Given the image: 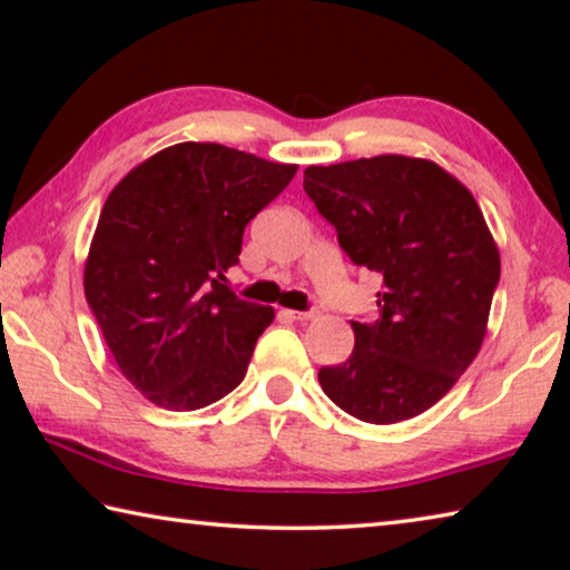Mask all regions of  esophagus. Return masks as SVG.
Returning <instances> with one entry per match:
<instances>
[{"instance_id": "esophagus-1", "label": "esophagus", "mask_w": 570, "mask_h": 570, "mask_svg": "<svg viewBox=\"0 0 570 570\" xmlns=\"http://www.w3.org/2000/svg\"><path fill=\"white\" fill-rule=\"evenodd\" d=\"M288 320H296V322H306V320H314V312L308 308V312H294V308H286L284 312Z\"/></svg>"}]
</instances>
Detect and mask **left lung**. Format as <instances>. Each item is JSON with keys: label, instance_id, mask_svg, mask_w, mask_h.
Returning <instances> with one entry per match:
<instances>
[{"label": "left lung", "instance_id": "1", "mask_svg": "<svg viewBox=\"0 0 570 570\" xmlns=\"http://www.w3.org/2000/svg\"><path fill=\"white\" fill-rule=\"evenodd\" d=\"M304 190L352 264L382 276L380 320L352 322L350 360L322 366L346 414L392 424L445 397L485 336L500 254L472 193L407 156L308 166Z\"/></svg>", "mask_w": 570, "mask_h": 570}]
</instances>
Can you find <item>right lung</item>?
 I'll use <instances>...</instances> for the list:
<instances>
[{
  "mask_svg": "<svg viewBox=\"0 0 570 570\" xmlns=\"http://www.w3.org/2000/svg\"><path fill=\"white\" fill-rule=\"evenodd\" d=\"M294 173L218 142H178L105 200L85 298L125 380L158 407L200 410L246 377L274 308L236 296L226 272L248 220Z\"/></svg>",
  "mask_w": 570,
  "mask_h": 570,
  "instance_id": "obj_1",
  "label": "right lung"
}]
</instances>
